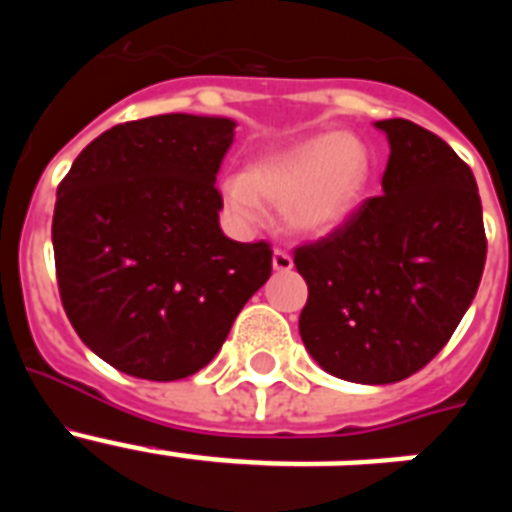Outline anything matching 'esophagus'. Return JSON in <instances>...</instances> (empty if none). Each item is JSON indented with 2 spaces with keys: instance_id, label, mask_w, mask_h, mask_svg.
<instances>
[{
  "instance_id": "obj_1",
  "label": "esophagus",
  "mask_w": 512,
  "mask_h": 512,
  "mask_svg": "<svg viewBox=\"0 0 512 512\" xmlns=\"http://www.w3.org/2000/svg\"><path fill=\"white\" fill-rule=\"evenodd\" d=\"M271 266H274V271H289L292 266H295V261H292V256H289L287 251L277 248L274 256H271Z\"/></svg>"
}]
</instances>
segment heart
<instances>
[{
  "mask_svg": "<svg viewBox=\"0 0 512 512\" xmlns=\"http://www.w3.org/2000/svg\"><path fill=\"white\" fill-rule=\"evenodd\" d=\"M372 171V148L364 140L325 130L251 161L246 174H233L220 184V197L241 228L264 223L266 200L282 207L289 230L328 235L359 210Z\"/></svg>",
  "mask_w": 512,
  "mask_h": 512,
  "instance_id": "1",
  "label": "heart"
}]
</instances>
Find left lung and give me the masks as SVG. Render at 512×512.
I'll return each mask as SVG.
<instances>
[{
    "label": "left lung",
    "instance_id": "1",
    "mask_svg": "<svg viewBox=\"0 0 512 512\" xmlns=\"http://www.w3.org/2000/svg\"><path fill=\"white\" fill-rule=\"evenodd\" d=\"M390 140L382 194L295 251L307 282L300 336L325 372L392 384L449 343L477 295L487 238L477 182L454 148L410 120Z\"/></svg>",
    "mask_w": 512,
    "mask_h": 512
}]
</instances>
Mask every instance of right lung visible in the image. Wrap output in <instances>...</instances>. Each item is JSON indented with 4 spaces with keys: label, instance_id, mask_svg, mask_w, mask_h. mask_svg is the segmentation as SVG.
Returning <instances> with one entry per match:
<instances>
[{
    "label": "right lung",
    "instance_id": "right-lung-1",
    "mask_svg": "<svg viewBox=\"0 0 512 512\" xmlns=\"http://www.w3.org/2000/svg\"><path fill=\"white\" fill-rule=\"evenodd\" d=\"M233 130L230 117L182 112L115 125L58 184L63 310L122 374L174 382L200 372L271 277L269 243L220 230L215 179Z\"/></svg>",
    "mask_w": 512,
    "mask_h": 512
}]
</instances>
